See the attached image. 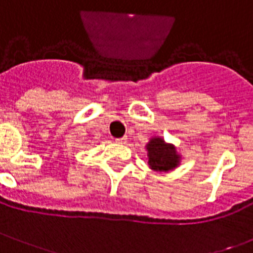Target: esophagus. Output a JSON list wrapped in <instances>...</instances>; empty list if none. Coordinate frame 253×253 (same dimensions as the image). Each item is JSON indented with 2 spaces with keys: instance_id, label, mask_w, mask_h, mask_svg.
Here are the masks:
<instances>
[{
  "instance_id": "obj_1",
  "label": "esophagus",
  "mask_w": 253,
  "mask_h": 253,
  "mask_svg": "<svg viewBox=\"0 0 253 253\" xmlns=\"http://www.w3.org/2000/svg\"><path fill=\"white\" fill-rule=\"evenodd\" d=\"M116 143H118V144H126L127 143V137L126 136L118 137V139H116Z\"/></svg>"
}]
</instances>
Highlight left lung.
Here are the masks:
<instances>
[{
  "label": "left lung",
  "instance_id": "1",
  "mask_svg": "<svg viewBox=\"0 0 253 253\" xmlns=\"http://www.w3.org/2000/svg\"><path fill=\"white\" fill-rule=\"evenodd\" d=\"M149 166L154 171H169L177 167L180 162V156L176 153L175 146L166 144L161 137H153L146 145Z\"/></svg>",
  "mask_w": 253,
  "mask_h": 253
}]
</instances>
